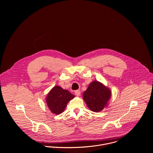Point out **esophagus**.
I'll use <instances>...</instances> for the list:
<instances>
[{
    "instance_id": "esophagus-1",
    "label": "esophagus",
    "mask_w": 153,
    "mask_h": 153,
    "mask_svg": "<svg viewBox=\"0 0 153 153\" xmlns=\"http://www.w3.org/2000/svg\"><path fill=\"white\" fill-rule=\"evenodd\" d=\"M75 95H76L77 97L80 96V95H81V91H80V90H76V91H75Z\"/></svg>"
}]
</instances>
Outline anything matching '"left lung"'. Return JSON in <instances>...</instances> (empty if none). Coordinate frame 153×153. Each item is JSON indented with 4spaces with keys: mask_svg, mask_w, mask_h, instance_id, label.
Here are the masks:
<instances>
[{
    "mask_svg": "<svg viewBox=\"0 0 153 153\" xmlns=\"http://www.w3.org/2000/svg\"><path fill=\"white\" fill-rule=\"evenodd\" d=\"M111 97V91L109 88L97 81L90 83L82 96L89 109L96 112L107 107Z\"/></svg>",
    "mask_w": 153,
    "mask_h": 153,
    "instance_id": "left-lung-1",
    "label": "left lung"
}]
</instances>
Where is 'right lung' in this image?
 Returning <instances> with one entry per match:
<instances>
[{
	"label": "right lung",
	"mask_w": 153,
	"mask_h": 153,
	"mask_svg": "<svg viewBox=\"0 0 153 153\" xmlns=\"http://www.w3.org/2000/svg\"><path fill=\"white\" fill-rule=\"evenodd\" d=\"M74 97L75 95L68 90L56 85L47 94L46 102L53 114L58 115L64 111L68 102Z\"/></svg>",
	"instance_id": "add662e5"
}]
</instances>
